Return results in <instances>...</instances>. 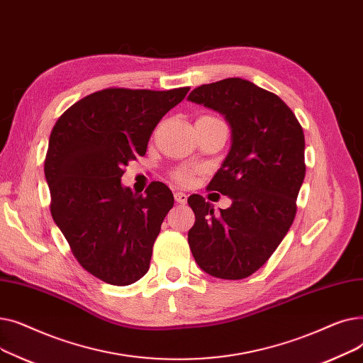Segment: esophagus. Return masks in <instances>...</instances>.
Wrapping results in <instances>:
<instances>
[{
    "label": "esophagus",
    "instance_id": "esophagus-1",
    "mask_svg": "<svg viewBox=\"0 0 363 363\" xmlns=\"http://www.w3.org/2000/svg\"><path fill=\"white\" fill-rule=\"evenodd\" d=\"M186 200H188V196L185 194V193H175V201L177 203H179V204H185L186 203Z\"/></svg>",
    "mask_w": 363,
    "mask_h": 363
}]
</instances>
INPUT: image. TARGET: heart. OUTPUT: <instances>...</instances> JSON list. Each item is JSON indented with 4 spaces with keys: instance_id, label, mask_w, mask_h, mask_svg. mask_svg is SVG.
Instances as JSON below:
<instances>
[{
    "instance_id": "heart-1",
    "label": "heart",
    "mask_w": 363,
    "mask_h": 363,
    "mask_svg": "<svg viewBox=\"0 0 363 363\" xmlns=\"http://www.w3.org/2000/svg\"><path fill=\"white\" fill-rule=\"evenodd\" d=\"M204 118H211V116H204ZM196 169H189V167H179L177 170H174V174H172V177H174V179L181 184V185H188L191 184L194 175H196Z\"/></svg>"
}]
</instances>
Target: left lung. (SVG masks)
Segmentation results:
<instances>
[{
    "label": "left lung",
    "instance_id": "obj_1",
    "mask_svg": "<svg viewBox=\"0 0 363 363\" xmlns=\"http://www.w3.org/2000/svg\"><path fill=\"white\" fill-rule=\"evenodd\" d=\"M188 100L231 126L230 152L207 188L233 200L215 213L201 196L188 199L196 215L189 249L208 275L242 279L272 256L294 220L306 174L303 129L278 95L241 78L197 86Z\"/></svg>",
    "mask_w": 363,
    "mask_h": 363
}]
</instances>
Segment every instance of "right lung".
Instances as JSON below:
<instances>
[{
	"instance_id": "right-lung-1",
	"label": "right lung",
	"mask_w": 363,
	"mask_h": 363,
	"mask_svg": "<svg viewBox=\"0 0 363 363\" xmlns=\"http://www.w3.org/2000/svg\"><path fill=\"white\" fill-rule=\"evenodd\" d=\"M188 91L101 89L70 106L51 130L44 163L51 216L82 268L107 284H133L150 268L174 196L162 182L137 196L121 178Z\"/></svg>"
}]
</instances>
